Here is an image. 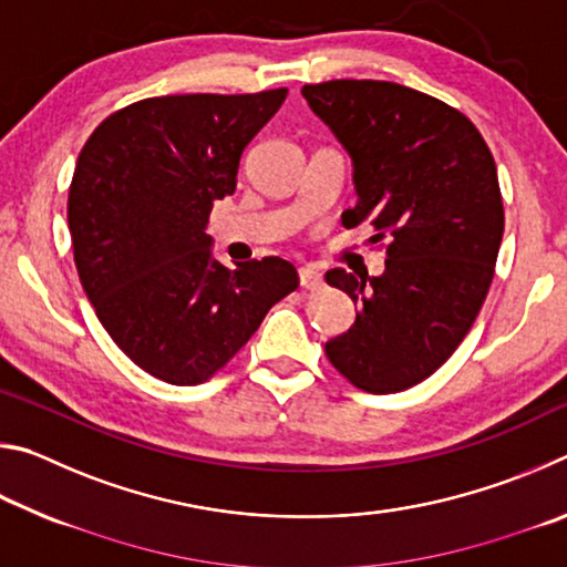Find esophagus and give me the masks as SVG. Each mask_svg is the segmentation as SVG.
<instances>
[{
  "label": "esophagus",
  "mask_w": 567,
  "mask_h": 567,
  "mask_svg": "<svg viewBox=\"0 0 567 567\" xmlns=\"http://www.w3.org/2000/svg\"><path fill=\"white\" fill-rule=\"evenodd\" d=\"M300 285L305 287V290H320L322 275H320L318 267H312V265L300 267Z\"/></svg>",
  "instance_id": "esophagus-1"
}]
</instances>
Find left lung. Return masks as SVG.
Returning <instances> with one entry per match:
<instances>
[{
  "label": "left lung",
  "instance_id": "left-lung-1",
  "mask_svg": "<svg viewBox=\"0 0 567 567\" xmlns=\"http://www.w3.org/2000/svg\"><path fill=\"white\" fill-rule=\"evenodd\" d=\"M302 97L352 159L358 205L342 225L390 237L380 277L324 275L360 307L324 352L354 388L408 390L457 350L491 290L505 227L495 159L463 112L395 82L305 84Z\"/></svg>",
  "mask_w": 567,
  "mask_h": 567
}]
</instances>
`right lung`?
I'll return each instance as SVG.
<instances>
[{"label": "right lung", "instance_id": "obj_1", "mask_svg": "<svg viewBox=\"0 0 567 567\" xmlns=\"http://www.w3.org/2000/svg\"><path fill=\"white\" fill-rule=\"evenodd\" d=\"M287 90L169 94L134 102L92 132L66 219L80 282L127 358L169 385L215 375L297 290L282 257L229 270L205 229L237 187L239 157Z\"/></svg>", "mask_w": 567, "mask_h": 567}]
</instances>
